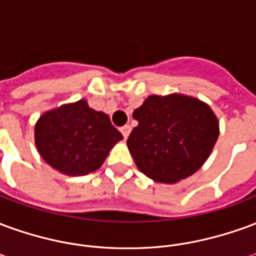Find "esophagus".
Wrapping results in <instances>:
<instances>
[{
    "instance_id": "1",
    "label": "esophagus",
    "mask_w": 256,
    "mask_h": 256,
    "mask_svg": "<svg viewBox=\"0 0 256 256\" xmlns=\"http://www.w3.org/2000/svg\"><path fill=\"white\" fill-rule=\"evenodd\" d=\"M120 132H122L123 137H124V138H128V134H130V132H132V126H130V124H124L123 128H120Z\"/></svg>"
}]
</instances>
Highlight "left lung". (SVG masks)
Here are the masks:
<instances>
[{"mask_svg":"<svg viewBox=\"0 0 256 256\" xmlns=\"http://www.w3.org/2000/svg\"><path fill=\"white\" fill-rule=\"evenodd\" d=\"M133 118L138 126L128 148L140 172L158 182L174 184L198 172L220 134L211 108L186 96H150Z\"/></svg>","mask_w":256,"mask_h":256,"instance_id":"1","label":"left lung"}]
</instances>
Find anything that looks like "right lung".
I'll return each instance as SVG.
<instances>
[{
	"label": "right lung",
	"mask_w": 256,
	"mask_h": 256,
	"mask_svg": "<svg viewBox=\"0 0 256 256\" xmlns=\"http://www.w3.org/2000/svg\"><path fill=\"white\" fill-rule=\"evenodd\" d=\"M123 136L108 115L84 100L44 114L36 124V145L48 164L67 176H86L104 163Z\"/></svg>",
	"instance_id": "obj_1"
}]
</instances>
